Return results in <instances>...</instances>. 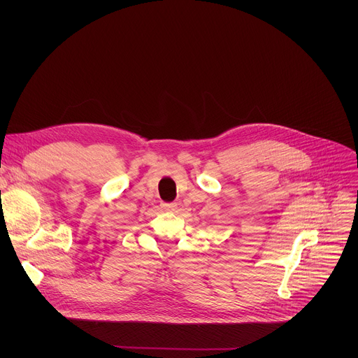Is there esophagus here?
Segmentation results:
<instances>
[{
	"instance_id": "obj_1",
	"label": "esophagus",
	"mask_w": 358,
	"mask_h": 358,
	"mask_svg": "<svg viewBox=\"0 0 358 358\" xmlns=\"http://www.w3.org/2000/svg\"><path fill=\"white\" fill-rule=\"evenodd\" d=\"M162 208L164 211H174L177 208V203L176 202H166V203H162Z\"/></svg>"
}]
</instances>
